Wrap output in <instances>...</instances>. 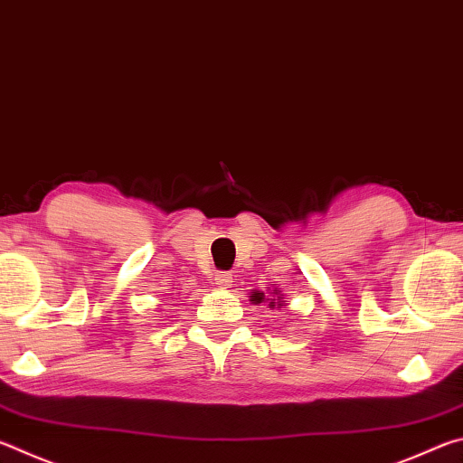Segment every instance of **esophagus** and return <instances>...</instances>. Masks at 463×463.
Wrapping results in <instances>:
<instances>
[{
  "instance_id": "esophagus-1",
  "label": "esophagus",
  "mask_w": 463,
  "mask_h": 463,
  "mask_svg": "<svg viewBox=\"0 0 463 463\" xmlns=\"http://www.w3.org/2000/svg\"><path fill=\"white\" fill-rule=\"evenodd\" d=\"M214 284L221 288H231L232 286V273L231 271H218L214 278Z\"/></svg>"
}]
</instances>
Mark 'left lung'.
<instances>
[{
	"label": "left lung",
	"instance_id": "8db88e82",
	"mask_svg": "<svg viewBox=\"0 0 463 463\" xmlns=\"http://www.w3.org/2000/svg\"><path fill=\"white\" fill-rule=\"evenodd\" d=\"M269 294H271L273 298H265L263 292H250V302H253V304H261V302H265V300H269V307H278V308L284 307V300H281V296H284V294H279V288H273Z\"/></svg>",
	"mask_w": 463,
	"mask_h": 463
}]
</instances>
